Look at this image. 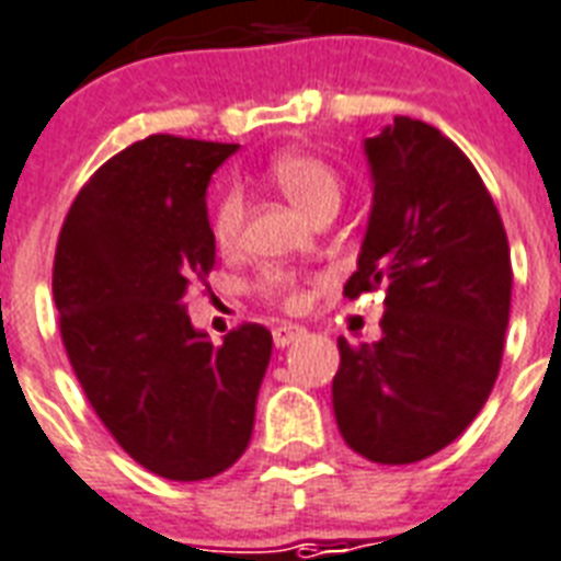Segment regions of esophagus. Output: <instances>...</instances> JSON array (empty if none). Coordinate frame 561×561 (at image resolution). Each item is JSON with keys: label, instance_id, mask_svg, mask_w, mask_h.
Listing matches in <instances>:
<instances>
[{"label": "esophagus", "instance_id": "1", "mask_svg": "<svg viewBox=\"0 0 561 561\" xmlns=\"http://www.w3.org/2000/svg\"><path fill=\"white\" fill-rule=\"evenodd\" d=\"M302 334H306V329H302V325L282 323L273 329V343H276L279 350H285V346H290V343L297 341V337H302Z\"/></svg>", "mask_w": 561, "mask_h": 561}]
</instances>
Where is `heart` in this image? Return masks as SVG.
Masks as SVG:
<instances>
[{
    "label": "heart",
    "mask_w": 561,
    "mask_h": 561,
    "mask_svg": "<svg viewBox=\"0 0 561 561\" xmlns=\"http://www.w3.org/2000/svg\"><path fill=\"white\" fill-rule=\"evenodd\" d=\"M267 178L273 180V186L279 188L299 211H306L311 220L325 215V211L341 209V174L329 162L314 157V153H279L267 165ZM241 229H244V197H241V192L236 186H229L227 192L220 194L218 203H215V211H211V236H215L218 247L229 250V247H236L241 241ZM255 285H259L262 294L279 299L288 308L302 306L297 276L282 271V267H267Z\"/></svg>",
    "instance_id": "b5f03b06"
}]
</instances>
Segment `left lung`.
Here are the masks:
<instances>
[{"label":"left lung","mask_w":561,"mask_h":561,"mask_svg":"<svg viewBox=\"0 0 561 561\" xmlns=\"http://www.w3.org/2000/svg\"><path fill=\"white\" fill-rule=\"evenodd\" d=\"M373 211L350 299L383 290L381 341H337L334 419L352 451L408 466L443 451L495 387L513 297L504 220L457 145L396 116L364 142Z\"/></svg>","instance_id":"1"}]
</instances>
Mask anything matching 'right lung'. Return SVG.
Listing matches in <instances>:
<instances>
[{
	"mask_svg": "<svg viewBox=\"0 0 561 561\" xmlns=\"http://www.w3.org/2000/svg\"><path fill=\"white\" fill-rule=\"evenodd\" d=\"M238 145L157 134L78 192L55 253L60 337L113 439L165 480L227 471L253 436L273 337L259 323L220 346L183 306L215 267L211 174Z\"/></svg>",
	"mask_w": 561,
	"mask_h": 561,
	"instance_id": "add662e5",
	"label": "right lung"
}]
</instances>
